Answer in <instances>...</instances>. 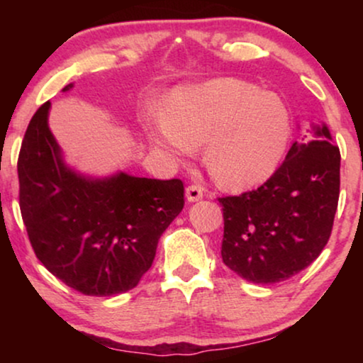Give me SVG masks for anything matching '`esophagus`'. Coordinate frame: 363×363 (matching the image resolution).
I'll use <instances>...</instances> for the list:
<instances>
[{
    "label": "esophagus",
    "mask_w": 363,
    "mask_h": 363,
    "mask_svg": "<svg viewBox=\"0 0 363 363\" xmlns=\"http://www.w3.org/2000/svg\"><path fill=\"white\" fill-rule=\"evenodd\" d=\"M205 195V188L200 185H190L186 188V200L188 201H198Z\"/></svg>",
    "instance_id": "1"
}]
</instances>
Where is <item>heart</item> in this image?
I'll return each instance as SVG.
<instances>
[{"label": "heart", "instance_id": "b5f03b06", "mask_svg": "<svg viewBox=\"0 0 363 363\" xmlns=\"http://www.w3.org/2000/svg\"><path fill=\"white\" fill-rule=\"evenodd\" d=\"M150 135L173 157L185 158L206 142L211 177L231 190H247L274 175L291 143L286 104L272 92L236 79H215L175 91Z\"/></svg>", "mask_w": 363, "mask_h": 363}]
</instances>
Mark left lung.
<instances>
[{"label": "left lung", "instance_id": "obj_1", "mask_svg": "<svg viewBox=\"0 0 363 363\" xmlns=\"http://www.w3.org/2000/svg\"><path fill=\"white\" fill-rule=\"evenodd\" d=\"M292 143L259 188L218 198L225 233L223 262L256 284L286 281L312 264L329 241L340 193V150L329 128Z\"/></svg>", "mask_w": 363, "mask_h": 363}]
</instances>
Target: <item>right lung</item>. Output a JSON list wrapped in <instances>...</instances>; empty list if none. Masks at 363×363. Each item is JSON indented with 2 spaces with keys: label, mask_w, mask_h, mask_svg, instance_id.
Returning a JSON list of instances; mask_svg holds the SVG:
<instances>
[{
  "label": "right lung",
  "mask_w": 363,
  "mask_h": 363,
  "mask_svg": "<svg viewBox=\"0 0 363 363\" xmlns=\"http://www.w3.org/2000/svg\"><path fill=\"white\" fill-rule=\"evenodd\" d=\"M49 107L44 102L33 116L18 157L19 208L34 255L86 296L130 291L150 269L162 233L183 210V182L77 175L64 165L49 130Z\"/></svg>",
  "instance_id": "right-lung-1"
}]
</instances>
